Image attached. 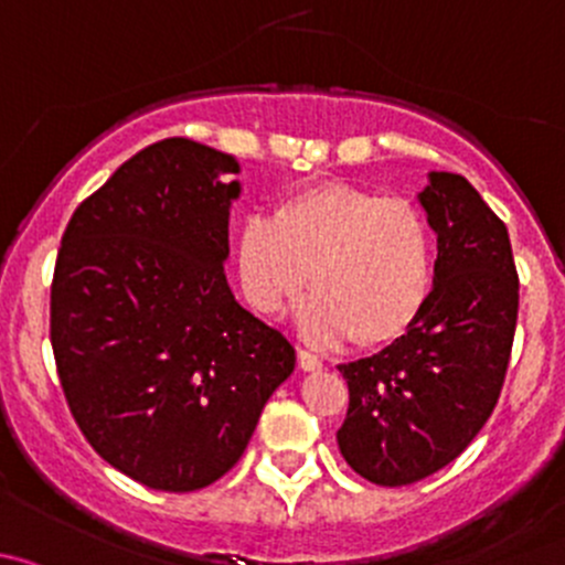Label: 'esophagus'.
<instances>
[{
  "instance_id": "esophagus-1",
  "label": "esophagus",
  "mask_w": 565,
  "mask_h": 565,
  "mask_svg": "<svg viewBox=\"0 0 565 565\" xmlns=\"http://www.w3.org/2000/svg\"><path fill=\"white\" fill-rule=\"evenodd\" d=\"M299 367L305 372H318L323 367V359L312 351H299Z\"/></svg>"
}]
</instances>
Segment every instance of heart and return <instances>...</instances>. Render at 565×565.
I'll return each instance as SVG.
<instances>
[{"label": "heart", "instance_id": "obj_1", "mask_svg": "<svg viewBox=\"0 0 565 565\" xmlns=\"http://www.w3.org/2000/svg\"><path fill=\"white\" fill-rule=\"evenodd\" d=\"M236 275L260 316L294 307L312 277L310 334H345L359 351H377L403 340L427 307L433 234L403 198L329 179L285 195L269 223L244 225Z\"/></svg>", "mask_w": 565, "mask_h": 565}]
</instances>
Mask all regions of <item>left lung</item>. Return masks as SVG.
I'll list each match as a JSON object with an SVG mask.
<instances>
[{"mask_svg": "<svg viewBox=\"0 0 565 565\" xmlns=\"http://www.w3.org/2000/svg\"><path fill=\"white\" fill-rule=\"evenodd\" d=\"M422 206L438 234L435 285L403 340L340 364L345 462L377 487H408L462 455L495 411L514 345L520 277L505 223L459 173H429Z\"/></svg>", "mask_w": 565, "mask_h": 565, "instance_id": "8db88e82", "label": "left lung"}]
</instances>
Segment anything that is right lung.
I'll return each mask as SVG.
<instances>
[{"label": "right lung", "instance_id": "1", "mask_svg": "<svg viewBox=\"0 0 565 565\" xmlns=\"http://www.w3.org/2000/svg\"><path fill=\"white\" fill-rule=\"evenodd\" d=\"M231 173V154L157 141L81 201L56 255L51 348L67 408L97 455L152 490L223 479L296 364L225 282Z\"/></svg>", "mask_w": 565, "mask_h": 565}]
</instances>
